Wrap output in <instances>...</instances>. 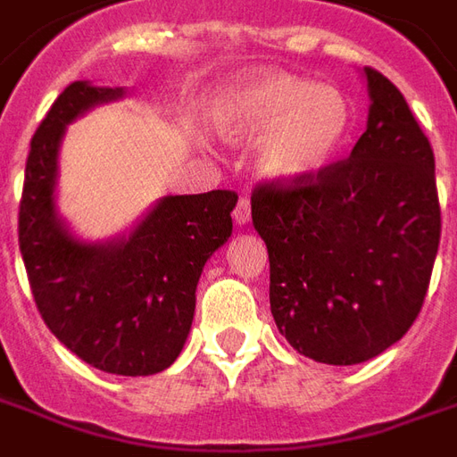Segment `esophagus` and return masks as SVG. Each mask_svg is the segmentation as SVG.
<instances>
[{"mask_svg": "<svg viewBox=\"0 0 457 457\" xmlns=\"http://www.w3.org/2000/svg\"><path fill=\"white\" fill-rule=\"evenodd\" d=\"M232 218L237 225H247L252 218V207H250V200L247 197H239L237 200V207H235V212H232Z\"/></svg>", "mask_w": 457, "mask_h": 457, "instance_id": "obj_1", "label": "esophagus"}]
</instances>
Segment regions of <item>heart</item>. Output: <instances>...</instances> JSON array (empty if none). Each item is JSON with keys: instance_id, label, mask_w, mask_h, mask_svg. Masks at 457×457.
I'll return each mask as SVG.
<instances>
[{"instance_id": "heart-1", "label": "heart", "mask_w": 457, "mask_h": 457, "mask_svg": "<svg viewBox=\"0 0 457 457\" xmlns=\"http://www.w3.org/2000/svg\"><path fill=\"white\" fill-rule=\"evenodd\" d=\"M229 138H257V170L279 183H299L324 170L346 143L349 101L331 86L292 73H264L239 88L222 113Z\"/></svg>"}]
</instances>
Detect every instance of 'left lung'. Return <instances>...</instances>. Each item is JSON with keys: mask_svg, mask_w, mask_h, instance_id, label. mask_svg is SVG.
I'll return each instance as SVG.
<instances>
[{"mask_svg": "<svg viewBox=\"0 0 457 457\" xmlns=\"http://www.w3.org/2000/svg\"><path fill=\"white\" fill-rule=\"evenodd\" d=\"M363 71L369 126L349 158L252 190L277 328L331 366L369 361L406 334L440 242L433 148L403 94L371 66Z\"/></svg>", "mask_w": 457, "mask_h": 457, "instance_id": "1", "label": "left lung"}]
</instances>
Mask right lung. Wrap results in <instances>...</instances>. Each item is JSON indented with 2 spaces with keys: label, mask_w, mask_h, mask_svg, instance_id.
<instances>
[{
  "label": "right lung",
  "mask_w": 457,
  "mask_h": 457,
  "mask_svg": "<svg viewBox=\"0 0 457 457\" xmlns=\"http://www.w3.org/2000/svg\"><path fill=\"white\" fill-rule=\"evenodd\" d=\"M123 96L73 81L31 138L19 200V250L44 324L94 369L151 376L183 351L195 289L210 254L232 235L237 193L162 197L126 239L86 245L54 212L56 158L66 123Z\"/></svg>",
  "instance_id": "right-lung-1"
}]
</instances>
